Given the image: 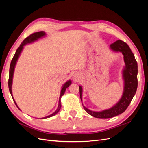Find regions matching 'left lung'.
<instances>
[{
  "instance_id": "1",
  "label": "left lung",
  "mask_w": 148,
  "mask_h": 148,
  "mask_svg": "<svg viewBox=\"0 0 148 148\" xmlns=\"http://www.w3.org/2000/svg\"><path fill=\"white\" fill-rule=\"evenodd\" d=\"M110 49L115 52H121L123 56L125 65L122 70V78L124 82L123 92L120 100L110 109L99 112L92 111L83 106L86 112L94 117L109 119L122 114L127 109L135 96L138 87V64L135 56L128 44L118 40L110 44ZM79 95L82 102L83 88L79 86Z\"/></svg>"
}]
</instances>
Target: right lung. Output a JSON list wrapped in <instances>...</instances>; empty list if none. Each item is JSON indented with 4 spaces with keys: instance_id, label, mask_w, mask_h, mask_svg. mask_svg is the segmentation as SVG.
<instances>
[{
    "instance_id": "obj_1",
    "label": "right lung",
    "mask_w": 148,
    "mask_h": 148,
    "mask_svg": "<svg viewBox=\"0 0 148 148\" xmlns=\"http://www.w3.org/2000/svg\"><path fill=\"white\" fill-rule=\"evenodd\" d=\"M46 36V33L44 32V31H39V32L34 33L32 34H31L30 36H29L28 37H27L26 39H24V41H23V42H22L20 44V47L17 49V50H16V51L15 53V55H14V56H13V59L11 61V64H10V70H9V78H8V88H9V91H10V92L11 94V96L13 98V101H14L15 105L16 106V107H18V109L19 110H20V109L19 108V107L17 106L16 102L15 101L14 99H13V95H12V91L13 73H14V70H15V66H16V62H17L18 60L21 53L22 51H23L24 46L26 45V44L34 42L35 41H38V40L39 39H41L44 37H45ZM71 84V81L70 79V80H69V81H67L66 83H65L63 84V86H62L61 91H60V97H59V105H58V107H57V110L53 114L47 116V117H43V118H41V119H47V118L51 117H52V116L56 115L58 112H59V110L61 109V106H62V105H61V97H62V96L64 95V93L66 91V89L68 88Z\"/></svg>"
}]
</instances>
